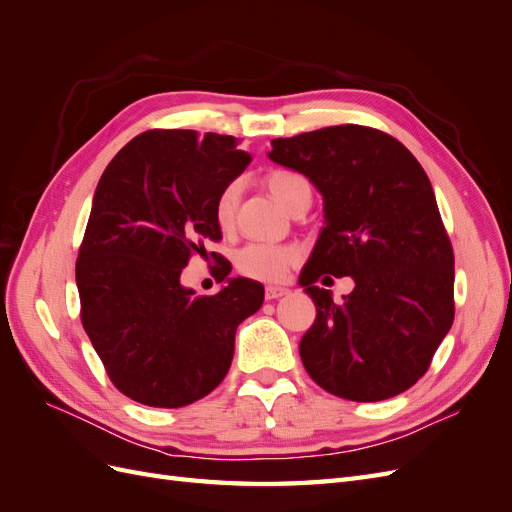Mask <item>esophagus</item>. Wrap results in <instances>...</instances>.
<instances>
[{
	"instance_id": "esophagus-1",
	"label": "esophagus",
	"mask_w": 512,
	"mask_h": 512,
	"mask_svg": "<svg viewBox=\"0 0 512 512\" xmlns=\"http://www.w3.org/2000/svg\"><path fill=\"white\" fill-rule=\"evenodd\" d=\"M290 290L288 288H282V286H267L265 288V299L267 301H275V299H280V297H286Z\"/></svg>"
}]
</instances>
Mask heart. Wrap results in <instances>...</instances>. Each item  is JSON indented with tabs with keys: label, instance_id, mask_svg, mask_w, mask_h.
Listing matches in <instances>:
<instances>
[{
	"label": "heart",
	"instance_id": "b5f03b06",
	"mask_svg": "<svg viewBox=\"0 0 512 512\" xmlns=\"http://www.w3.org/2000/svg\"><path fill=\"white\" fill-rule=\"evenodd\" d=\"M267 188L280 203L292 211L301 198H312V188L309 181L292 170H273L267 175ZM239 192L235 185L220 194L218 205H215V218L222 228H230L235 222ZM299 250L292 245H277V243H247L237 252V269L245 277L260 282H282L286 273L297 265Z\"/></svg>",
	"mask_w": 512,
	"mask_h": 512
}]
</instances>
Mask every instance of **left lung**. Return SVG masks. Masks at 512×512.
Masks as SVG:
<instances>
[{
    "label": "left lung",
    "instance_id": "8db88e82",
    "mask_svg": "<svg viewBox=\"0 0 512 512\" xmlns=\"http://www.w3.org/2000/svg\"><path fill=\"white\" fill-rule=\"evenodd\" d=\"M271 145L273 162L324 196L327 226L299 280L316 303L299 344L307 374L352 401L408 391L455 318V254L423 166L391 134L356 123ZM324 272L355 280L344 304L317 288Z\"/></svg>",
    "mask_w": 512,
    "mask_h": 512
}]
</instances>
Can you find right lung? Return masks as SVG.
<instances>
[{"mask_svg": "<svg viewBox=\"0 0 512 512\" xmlns=\"http://www.w3.org/2000/svg\"><path fill=\"white\" fill-rule=\"evenodd\" d=\"M239 138L147 130L106 166L76 258L81 322L115 389L151 408H181L228 374L239 324L265 288L228 280L196 297L179 277L220 241V194L252 162ZM213 254V252H211ZM222 262L220 282L230 273Z\"/></svg>", "mask_w": 512, "mask_h": 512, "instance_id": "1", "label": "right lung"}]
</instances>
